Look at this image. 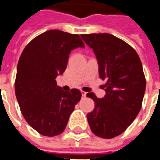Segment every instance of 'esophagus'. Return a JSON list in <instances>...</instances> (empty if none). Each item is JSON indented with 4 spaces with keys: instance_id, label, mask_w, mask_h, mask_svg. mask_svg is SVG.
<instances>
[{
    "instance_id": "1",
    "label": "esophagus",
    "mask_w": 160,
    "mask_h": 160,
    "mask_svg": "<svg viewBox=\"0 0 160 160\" xmlns=\"http://www.w3.org/2000/svg\"><path fill=\"white\" fill-rule=\"evenodd\" d=\"M81 94H82V97L85 98L87 96V92H84V91H81Z\"/></svg>"
}]
</instances>
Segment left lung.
<instances>
[{"mask_svg": "<svg viewBox=\"0 0 160 160\" xmlns=\"http://www.w3.org/2000/svg\"><path fill=\"white\" fill-rule=\"evenodd\" d=\"M93 49L98 72L106 94L98 98L93 92L95 108L87 114L95 135L111 139L126 130L141 111L146 90V78L137 52L128 43L109 33L81 34Z\"/></svg>", "mask_w": 160, "mask_h": 160, "instance_id": "left-lung-1", "label": "left lung"}]
</instances>
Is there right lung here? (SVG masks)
<instances>
[{
  "label": "right lung",
  "mask_w": 160,
  "mask_h": 160,
  "mask_svg": "<svg viewBox=\"0 0 160 160\" xmlns=\"http://www.w3.org/2000/svg\"><path fill=\"white\" fill-rule=\"evenodd\" d=\"M78 47H85L80 35L49 30L33 38L19 57L16 98L24 118L42 135L62 134L81 98L80 90L65 92L56 80L66 69L71 50Z\"/></svg>",
  "instance_id": "add662e5"
}]
</instances>
